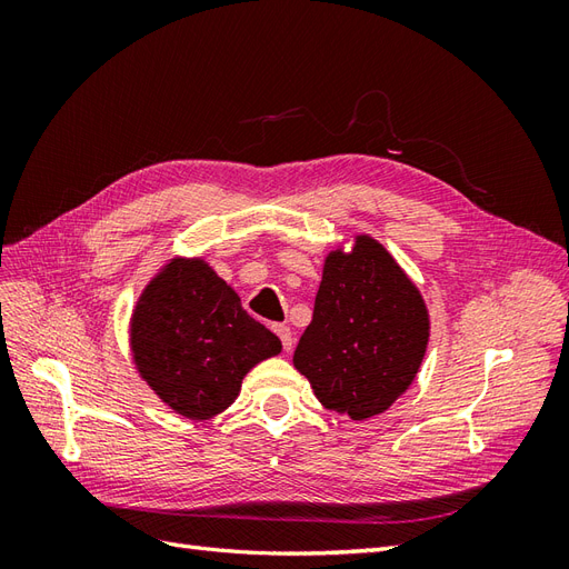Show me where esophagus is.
I'll return each instance as SVG.
<instances>
[{"mask_svg": "<svg viewBox=\"0 0 569 569\" xmlns=\"http://www.w3.org/2000/svg\"><path fill=\"white\" fill-rule=\"evenodd\" d=\"M272 330H274V335L280 337V341H282V349H284V351H291V341H295V337H291V330H289V327H287V325H274Z\"/></svg>", "mask_w": 569, "mask_h": 569, "instance_id": "esophagus-1", "label": "esophagus"}]
</instances>
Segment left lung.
<instances>
[{
	"instance_id": "1",
	"label": "left lung",
	"mask_w": 569,
	"mask_h": 569,
	"mask_svg": "<svg viewBox=\"0 0 569 569\" xmlns=\"http://www.w3.org/2000/svg\"><path fill=\"white\" fill-rule=\"evenodd\" d=\"M427 341L429 316L418 287L377 239L358 234L349 253L337 249L325 258L295 368L325 408L366 420L412 385Z\"/></svg>"
}]
</instances>
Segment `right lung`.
<instances>
[{
	"label": "right lung",
	"mask_w": 569,
	"mask_h": 569,
	"mask_svg": "<svg viewBox=\"0 0 569 569\" xmlns=\"http://www.w3.org/2000/svg\"><path fill=\"white\" fill-rule=\"evenodd\" d=\"M137 372L159 399L192 420L226 410L244 375L282 351L234 289L201 258H173L153 278L130 320Z\"/></svg>",
	"instance_id": "add662e5"
}]
</instances>
